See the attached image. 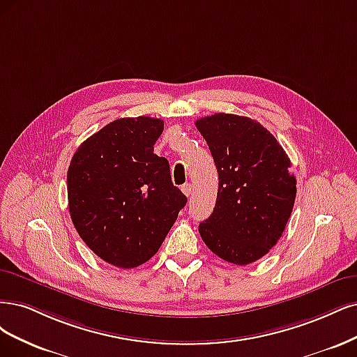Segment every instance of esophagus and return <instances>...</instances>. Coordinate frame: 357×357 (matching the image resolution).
<instances>
[{"instance_id": "obj_1", "label": "esophagus", "mask_w": 357, "mask_h": 357, "mask_svg": "<svg viewBox=\"0 0 357 357\" xmlns=\"http://www.w3.org/2000/svg\"><path fill=\"white\" fill-rule=\"evenodd\" d=\"M181 190H182V192L183 194H185L187 195V197H190V195L192 194V185H191V183H183V185L181 187Z\"/></svg>"}]
</instances>
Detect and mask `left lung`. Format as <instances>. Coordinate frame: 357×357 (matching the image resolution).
<instances>
[{"label":"left lung","instance_id":"8db88e82","mask_svg":"<svg viewBox=\"0 0 357 357\" xmlns=\"http://www.w3.org/2000/svg\"><path fill=\"white\" fill-rule=\"evenodd\" d=\"M220 176L213 213L199 231L215 255L237 266L278 243L292 213L296 179L278 139L258 121L213 114L195 121Z\"/></svg>","mask_w":357,"mask_h":357}]
</instances>
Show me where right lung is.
Segmentation results:
<instances>
[{"mask_svg": "<svg viewBox=\"0 0 357 357\" xmlns=\"http://www.w3.org/2000/svg\"><path fill=\"white\" fill-rule=\"evenodd\" d=\"M163 120L126 117L91 135L68 167V203L84 243L111 266L133 268L157 254L187 197L154 154Z\"/></svg>", "mask_w": 357, "mask_h": 357, "instance_id": "add662e5", "label": "right lung"}]
</instances>
